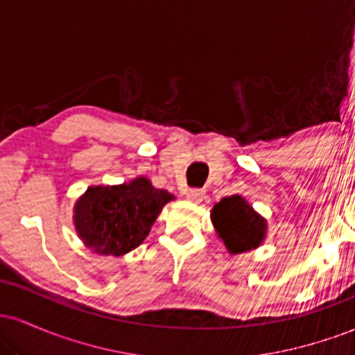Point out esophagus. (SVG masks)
Here are the masks:
<instances>
[{
  "label": "esophagus",
  "instance_id": "1",
  "mask_svg": "<svg viewBox=\"0 0 355 355\" xmlns=\"http://www.w3.org/2000/svg\"><path fill=\"white\" fill-rule=\"evenodd\" d=\"M185 195H187V198H189L190 202L198 203V202L203 200V197H205V190H202V189H189V190H185Z\"/></svg>",
  "mask_w": 355,
  "mask_h": 355
}]
</instances>
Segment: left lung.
I'll return each instance as SVG.
<instances>
[{
	"label": "left lung",
	"instance_id": "8db88e82",
	"mask_svg": "<svg viewBox=\"0 0 355 355\" xmlns=\"http://www.w3.org/2000/svg\"><path fill=\"white\" fill-rule=\"evenodd\" d=\"M211 222L232 254L259 247L266 235V220L239 195L222 198L211 210Z\"/></svg>",
	"mask_w": 355,
	"mask_h": 355
}]
</instances>
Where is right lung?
<instances>
[{"mask_svg": "<svg viewBox=\"0 0 355 355\" xmlns=\"http://www.w3.org/2000/svg\"><path fill=\"white\" fill-rule=\"evenodd\" d=\"M166 190L146 178L118 187H92L75 207V225L85 245L101 255H123L144 242L166 202Z\"/></svg>", "mask_w": 355, "mask_h": 355, "instance_id": "1", "label": "right lung"}]
</instances>
